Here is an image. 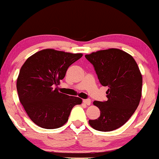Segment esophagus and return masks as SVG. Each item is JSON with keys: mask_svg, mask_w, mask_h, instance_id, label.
<instances>
[{"mask_svg": "<svg viewBox=\"0 0 159 159\" xmlns=\"http://www.w3.org/2000/svg\"><path fill=\"white\" fill-rule=\"evenodd\" d=\"M83 102L87 105H90L91 104L90 99H83Z\"/></svg>", "mask_w": 159, "mask_h": 159, "instance_id": "esophagus-1", "label": "esophagus"}]
</instances>
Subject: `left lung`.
Listing matches in <instances>:
<instances>
[{
  "label": "left lung",
  "mask_w": 159,
  "mask_h": 159,
  "mask_svg": "<svg viewBox=\"0 0 159 159\" xmlns=\"http://www.w3.org/2000/svg\"><path fill=\"white\" fill-rule=\"evenodd\" d=\"M85 57L93 65L101 84L108 87L107 101L93 102L99 117L89 124L101 132L115 130L126 123L140 103L143 79L139 67L132 56L118 48L98 51Z\"/></svg>",
  "instance_id": "8db88e82"
}]
</instances>
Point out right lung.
<instances>
[{
	"label": "right lung",
	"mask_w": 159,
	"mask_h": 159,
	"mask_svg": "<svg viewBox=\"0 0 159 159\" xmlns=\"http://www.w3.org/2000/svg\"><path fill=\"white\" fill-rule=\"evenodd\" d=\"M83 54L47 48L25 62L17 78L19 101L34 123L47 129H57L68 121L72 107L81 98L58 91L60 81L67 69Z\"/></svg>",
	"instance_id": "1"
}]
</instances>
